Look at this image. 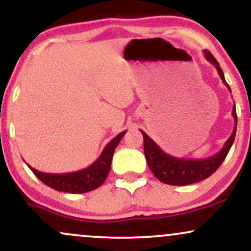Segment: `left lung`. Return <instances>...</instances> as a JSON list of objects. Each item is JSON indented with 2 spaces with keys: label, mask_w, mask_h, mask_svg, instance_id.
Segmentation results:
<instances>
[{
  "label": "left lung",
  "mask_w": 251,
  "mask_h": 251,
  "mask_svg": "<svg viewBox=\"0 0 251 251\" xmlns=\"http://www.w3.org/2000/svg\"><path fill=\"white\" fill-rule=\"evenodd\" d=\"M204 56L215 66L222 81L231 92L221 70L220 63L217 62L214 55L209 50H204ZM232 117L235 120V127L229 139L226 140L218 153L209 158H204V159H183V158H176L174 155L168 154L145 132L140 129L144 137V152H145L146 162L150 170L162 183L169 184V185H189V184L206 179L220 168L234 144L236 128H237V114H236L235 106L232 107Z\"/></svg>",
  "instance_id": "8db88e82"
}]
</instances>
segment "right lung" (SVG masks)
<instances>
[{"instance_id": "right-lung-1", "label": "right lung", "mask_w": 251, "mask_h": 251, "mask_svg": "<svg viewBox=\"0 0 251 251\" xmlns=\"http://www.w3.org/2000/svg\"><path fill=\"white\" fill-rule=\"evenodd\" d=\"M125 133L126 131L120 132L105 146L96 162L79 171L67 172V174H46L29 165L28 168L43 184L56 191L68 192V194H85L102 185L111 169L114 150Z\"/></svg>"}]
</instances>
